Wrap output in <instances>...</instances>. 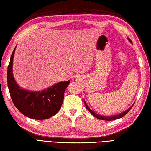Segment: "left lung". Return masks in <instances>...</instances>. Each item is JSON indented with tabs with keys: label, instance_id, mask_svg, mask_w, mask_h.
I'll list each match as a JSON object with an SVG mask.
<instances>
[{
	"label": "left lung",
	"instance_id": "left-lung-1",
	"mask_svg": "<svg viewBox=\"0 0 151 151\" xmlns=\"http://www.w3.org/2000/svg\"><path fill=\"white\" fill-rule=\"evenodd\" d=\"M127 39H128V40L129 41V42H130L131 44H132V41L130 40V39H129V38H128V37H127ZM84 104H85L86 107V108H87V110H88L89 112H90V113H91L93 115L94 117H95L96 118L99 119L105 120V121H113V120L118 119L123 117V116H124V115L128 113V112H129V111L130 110V109L132 108L133 105L134 104H133L129 108H128L127 110H125V111H123V112H121V113H120V114H117V115H110V116H106H106H104V115H99L98 114L96 113V112L93 111V110H91V109L88 106V105L87 104V103H86V101H85L84 100Z\"/></svg>",
	"mask_w": 151,
	"mask_h": 151
}]
</instances>
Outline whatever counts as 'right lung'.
I'll return each instance as SVG.
<instances>
[{"mask_svg": "<svg viewBox=\"0 0 151 151\" xmlns=\"http://www.w3.org/2000/svg\"><path fill=\"white\" fill-rule=\"evenodd\" d=\"M16 47L8 66V86L12 100L18 110L26 117L36 120L47 119L58 111L64 98V92L70 81L60 82L41 91L21 88L13 75V62Z\"/></svg>", "mask_w": 151, "mask_h": 151, "instance_id": "right-lung-1", "label": "right lung"}]
</instances>
